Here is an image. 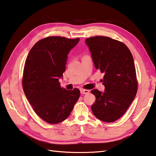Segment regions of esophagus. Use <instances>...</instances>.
<instances>
[{
	"mask_svg": "<svg viewBox=\"0 0 156 156\" xmlns=\"http://www.w3.org/2000/svg\"><path fill=\"white\" fill-rule=\"evenodd\" d=\"M80 93H81V94H88V93H89V90H87V89H80Z\"/></svg>",
	"mask_w": 156,
	"mask_h": 156,
	"instance_id": "obj_1",
	"label": "esophagus"
}]
</instances>
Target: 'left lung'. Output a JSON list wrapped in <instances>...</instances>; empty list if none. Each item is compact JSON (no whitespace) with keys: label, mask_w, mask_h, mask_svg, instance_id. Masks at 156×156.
Wrapping results in <instances>:
<instances>
[{"label":"left lung","mask_w":156,"mask_h":156,"mask_svg":"<svg viewBox=\"0 0 156 156\" xmlns=\"http://www.w3.org/2000/svg\"><path fill=\"white\" fill-rule=\"evenodd\" d=\"M95 67L104 73L105 91L93 89L95 96L91 110L96 117L110 123L124 115L137 93L138 83L134 58L125 44L108 37L87 38Z\"/></svg>","instance_id":"left-lung-1"}]
</instances>
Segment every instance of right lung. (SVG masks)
Instances as JSON below:
<instances>
[{"label": "right lung", "instance_id": "1", "mask_svg": "<svg viewBox=\"0 0 156 156\" xmlns=\"http://www.w3.org/2000/svg\"><path fill=\"white\" fill-rule=\"evenodd\" d=\"M80 39L48 37L37 42L28 55L24 67L22 87L27 100L39 117L56 124L69 117L80 97L78 89L61 88L69 51Z\"/></svg>", "mask_w": 156, "mask_h": 156}]
</instances>
